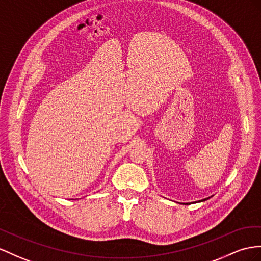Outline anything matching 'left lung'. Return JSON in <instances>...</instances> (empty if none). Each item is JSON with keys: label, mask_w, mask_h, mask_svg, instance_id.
Masks as SVG:
<instances>
[{"label": "left lung", "mask_w": 261, "mask_h": 261, "mask_svg": "<svg viewBox=\"0 0 261 261\" xmlns=\"http://www.w3.org/2000/svg\"><path fill=\"white\" fill-rule=\"evenodd\" d=\"M203 200H205V199H203Z\"/></svg>", "instance_id": "left-lung-1"}]
</instances>
